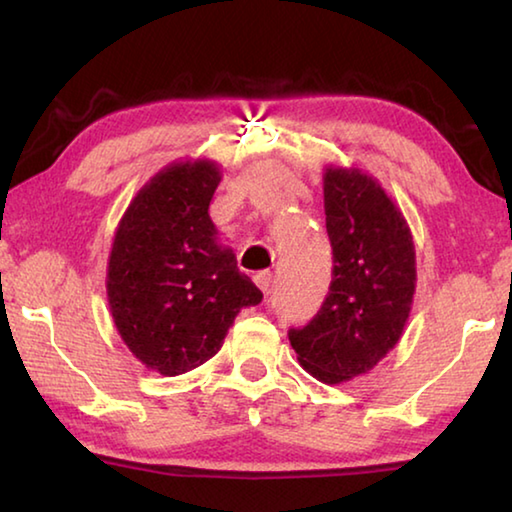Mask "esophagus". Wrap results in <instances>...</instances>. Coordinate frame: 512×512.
I'll list each match as a JSON object with an SVG mask.
<instances>
[{
	"label": "esophagus",
	"instance_id": "obj_1",
	"mask_svg": "<svg viewBox=\"0 0 512 512\" xmlns=\"http://www.w3.org/2000/svg\"><path fill=\"white\" fill-rule=\"evenodd\" d=\"M253 280H255V284H257V287L259 289H262L264 293H268V291H271V282H273V273L271 271H259L255 277H253Z\"/></svg>",
	"mask_w": 512,
	"mask_h": 512
}]
</instances>
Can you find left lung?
Returning <instances> with one entry per match:
<instances>
[{
	"label": "left lung",
	"instance_id": "obj_1",
	"mask_svg": "<svg viewBox=\"0 0 512 512\" xmlns=\"http://www.w3.org/2000/svg\"><path fill=\"white\" fill-rule=\"evenodd\" d=\"M332 284L307 327L291 329L300 366L323 384L366 375L402 339L413 307L415 244L384 187L357 167L323 171Z\"/></svg>",
	"mask_w": 512,
	"mask_h": 512
}]
</instances>
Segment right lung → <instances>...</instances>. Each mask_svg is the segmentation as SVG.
Listing matches in <instances>:
<instances>
[{"mask_svg": "<svg viewBox=\"0 0 512 512\" xmlns=\"http://www.w3.org/2000/svg\"><path fill=\"white\" fill-rule=\"evenodd\" d=\"M221 173L210 158L167 164L133 196L112 239V320L133 357L164 377L212 359L239 311L262 302L207 212Z\"/></svg>", "mask_w": 512, "mask_h": 512, "instance_id": "obj_1", "label": "right lung"}]
</instances>
